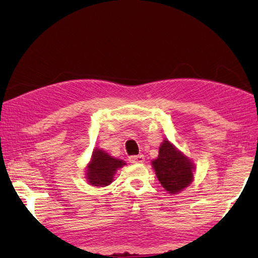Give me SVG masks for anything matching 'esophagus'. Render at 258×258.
Returning <instances> with one entry per match:
<instances>
[{
	"mask_svg": "<svg viewBox=\"0 0 258 258\" xmlns=\"http://www.w3.org/2000/svg\"><path fill=\"white\" fill-rule=\"evenodd\" d=\"M128 160H130V163H132V164H141V163H143V161H145V156H143V155L131 156Z\"/></svg>",
	"mask_w": 258,
	"mask_h": 258,
	"instance_id": "obj_1",
	"label": "esophagus"
}]
</instances>
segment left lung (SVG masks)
<instances>
[{"instance_id":"1","label":"left lung","mask_w":258,"mask_h":258,"mask_svg":"<svg viewBox=\"0 0 258 258\" xmlns=\"http://www.w3.org/2000/svg\"><path fill=\"white\" fill-rule=\"evenodd\" d=\"M151 165L161 186L169 195L180 194L194 181V161L167 139L161 142L158 157L151 161Z\"/></svg>"}]
</instances>
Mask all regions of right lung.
<instances>
[{"label":"right lung","mask_w":258,"mask_h":258,"mask_svg":"<svg viewBox=\"0 0 258 258\" xmlns=\"http://www.w3.org/2000/svg\"><path fill=\"white\" fill-rule=\"evenodd\" d=\"M124 165H126L124 160L115 158L97 147L93 149L90 163L86 166L85 178L92 186H107L113 181L116 172Z\"/></svg>","instance_id":"obj_1"}]
</instances>
